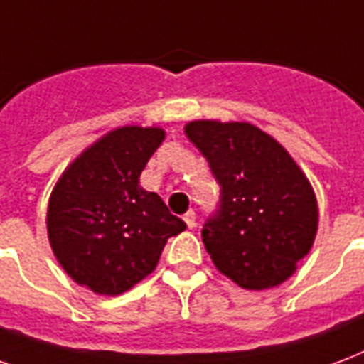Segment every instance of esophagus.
<instances>
[{
	"mask_svg": "<svg viewBox=\"0 0 364 364\" xmlns=\"http://www.w3.org/2000/svg\"><path fill=\"white\" fill-rule=\"evenodd\" d=\"M184 223L188 229H193V227H196V213H193V211H188V213L184 215Z\"/></svg>",
	"mask_w": 364,
	"mask_h": 364,
	"instance_id": "esophagus-1",
	"label": "esophagus"
}]
</instances>
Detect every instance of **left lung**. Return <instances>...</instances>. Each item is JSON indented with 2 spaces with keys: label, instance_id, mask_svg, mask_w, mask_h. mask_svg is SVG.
I'll list each match as a JSON object with an SVG mask.
<instances>
[{
  "label": "left lung",
  "instance_id": "left-lung-1",
  "mask_svg": "<svg viewBox=\"0 0 364 364\" xmlns=\"http://www.w3.org/2000/svg\"><path fill=\"white\" fill-rule=\"evenodd\" d=\"M184 132L221 186L217 215L201 230L215 267L252 291L287 281L318 230L306 174L277 139L248 122L193 120Z\"/></svg>",
  "mask_w": 364,
  "mask_h": 364
}]
</instances>
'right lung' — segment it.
<instances>
[{"instance_id":"obj_1","label":"right lung","mask_w":364,"mask_h":364,"mask_svg":"<svg viewBox=\"0 0 364 364\" xmlns=\"http://www.w3.org/2000/svg\"><path fill=\"white\" fill-rule=\"evenodd\" d=\"M163 141V127H116L75 156L55 182L48 240L77 285L106 296L126 293L155 269L166 240L186 229L155 192L139 186Z\"/></svg>"}]
</instances>
